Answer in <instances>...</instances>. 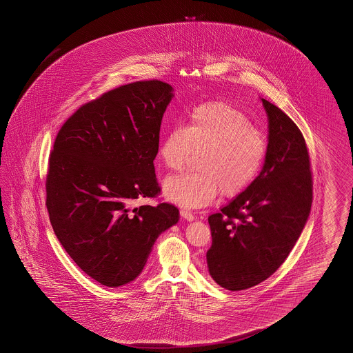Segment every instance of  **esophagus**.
<instances>
[{
    "label": "esophagus",
    "instance_id": "esophagus-1",
    "mask_svg": "<svg viewBox=\"0 0 353 353\" xmlns=\"http://www.w3.org/2000/svg\"><path fill=\"white\" fill-rule=\"evenodd\" d=\"M180 214L183 219H186L188 222H192L195 218H194V215H192V213L191 212H189V210H185V209H182V210H180Z\"/></svg>",
    "mask_w": 353,
    "mask_h": 353
}]
</instances>
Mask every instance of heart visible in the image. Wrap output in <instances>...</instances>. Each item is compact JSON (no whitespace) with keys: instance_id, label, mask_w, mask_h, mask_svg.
<instances>
[{"instance_id":"b5f03b06","label":"heart","mask_w":353,"mask_h":353,"mask_svg":"<svg viewBox=\"0 0 353 353\" xmlns=\"http://www.w3.org/2000/svg\"><path fill=\"white\" fill-rule=\"evenodd\" d=\"M203 153L198 173H179L164 181V196L188 209L210 205L219 191L239 196L258 179L268 155V141L252 121L234 105L210 101L194 107L186 126L173 125L158 146L162 163L182 170L192 153Z\"/></svg>"}]
</instances>
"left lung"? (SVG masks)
Returning a JSON list of instances; mask_svg holds the SVG:
<instances>
[{"label": "left lung", "mask_w": 353, "mask_h": 353, "mask_svg": "<svg viewBox=\"0 0 353 353\" xmlns=\"http://www.w3.org/2000/svg\"><path fill=\"white\" fill-rule=\"evenodd\" d=\"M269 122L268 155L258 179L208 222L212 278L228 291L261 283L284 263L299 240L312 203V177L301 131L261 99Z\"/></svg>", "instance_id": "8db88e82"}]
</instances>
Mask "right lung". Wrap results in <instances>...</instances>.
<instances>
[{
	"label": "right lung",
	"mask_w": 353,
	"mask_h": 353,
	"mask_svg": "<svg viewBox=\"0 0 353 353\" xmlns=\"http://www.w3.org/2000/svg\"><path fill=\"white\" fill-rule=\"evenodd\" d=\"M173 88L161 80L119 86L81 105L61 128L48 161L47 200L53 231L84 273L107 287L132 282L155 240L179 222L155 198V155Z\"/></svg>",
	"instance_id": "right-lung-1"
}]
</instances>
